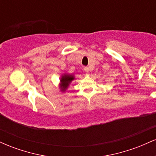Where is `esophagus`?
I'll return each mask as SVG.
<instances>
[{
  "label": "esophagus",
  "instance_id": "obj_1",
  "mask_svg": "<svg viewBox=\"0 0 156 156\" xmlns=\"http://www.w3.org/2000/svg\"><path fill=\"white\" fill-rule=\"evenodd\" d=\"M83 69H84V71H85V72L88 73L89 71V67H85L83 68Z\"/></svg>",
  "mask_w": 156,
  "mask_h": 156
}]
</instances>
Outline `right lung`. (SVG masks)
<instances>
[{"label": "right lung", "instance_id": "right-lung-1", "mask_svg": "<svg viewBox=\"0 0 156 156\" xmlns=\"http://www.w3.org/2000/svg\"><path fill=\"white\" fill-rule=\"evenodd\" d=\"M75 79L74 75L73 74H67L64 73L62 75L60 78V83H59V89L60 91L62 92H65L69 84L72 83V81Z\"/></svg>", "mask_w": 156, "mask_h": 156}]
</instances>
